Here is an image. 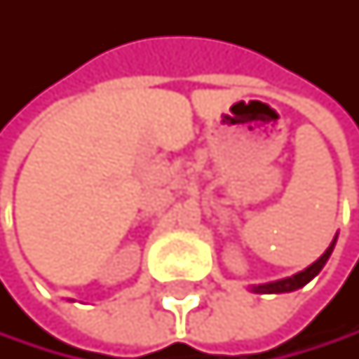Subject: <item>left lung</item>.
<instances>
[{"label": "left lung", "mask_w": 359, "mask_h": 359, "mask_svg": "<svg viewBox=\"0 0 359 359\" xmlns=\"http://www.w3.org/2000/svg\"><path fill=\"white\" fill-rule=\"evenodd\" d=\"M334 245H336V239H334V241H332V245L325 250V254H323L319 260H316V263H312L308 269H304V271H299V273H295V276H291V278L278 280V282H269V284L254 286V291H256V293H291V291H297V288L306 286V284H308L316 273H319V271L323 269V265L327 263V258H330V254H332Z\"/></svg>", "instance_id": "8db88e82"}]
</instances>
